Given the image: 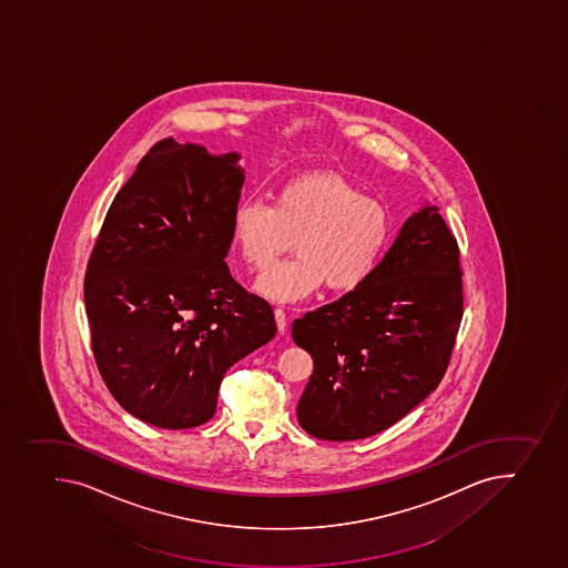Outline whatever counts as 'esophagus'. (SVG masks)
Segmentation results:
<instances>
[{
  "label": "esophagus",
  "mask_w": 568,
  "mask_h": 568,
  "mask_svg": "<svg viewBox=\"0 0 568 568\" xmlns=\"http://www.w3.org/2000/svg\"><path fill=\"white\" fill-rule=\"evenodd\" d=\"M275 321H276V327H278V333L286 332V327H287L286 312H284V310H281V307H276V310H275Z\"/></svg>",
  "instance_id": "34e87169"
}]
</instances>
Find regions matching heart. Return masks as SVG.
<instances>
[{
    "mask_svg": "<svg viewBox=\"0 0 568 568\" xmlns=\"http://www.w3.org/2000/svg\"><path fill=\"white\" fill-rule=\"evenodd\" d=\"M388 205L366 196L338 173H306L276 185L273 205L242 200L231 213V236L242 261L264 270L295 239L297 256L256 281L273 302H297L318 292L346 293L374 275L394 239Z\"/></svg>",
    "mask_w": 568,
    "mask_h": 568,
    "instance_id": "b5f03b06",
    "label": "heart"
}]
</instances>
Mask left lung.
<instances>
[{"label": "left lung", "mask_w": 568, "mask_h": 568, "mask_svg": "<svg viewBox=\"0 0 568 568\" xmlns=\"http://www.w3.org/2000/svg\"><path fill=\"white\" fill-rule=\"evenodd\" d=\"M460 318L457 242L426 202L368 282L293 323V341L313 358L298 425L326 440L395 425L439 386Z\"/></svg>", "instance_id": "8db88e82"}]
</instances>
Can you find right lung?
<instances>
[{"label":"right lung","mask_w":568,"mask_h":568,"mask_svg":"<svg viewBox=\"0 0 568 568\" xmlns=\"http://www.w3.org/2000/svg\"><path fill=\"white\" fill-rule=\"evenodd\" d=\"M241 154L165 139L114 196L83 297L98 369L125 412L168 429L204 425L225 372L275 337L273 310L231 276Z\"/></svg>","instance_id":"1"}]
</instances>
